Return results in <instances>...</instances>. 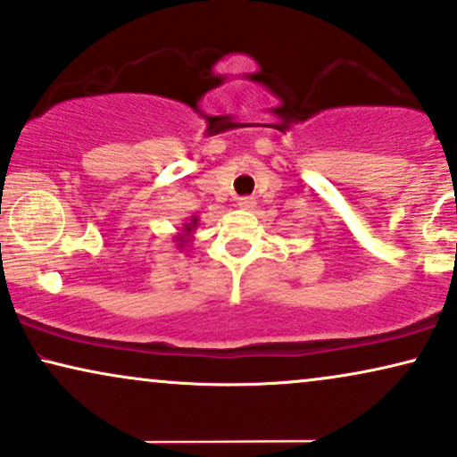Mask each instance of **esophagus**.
Here are the masks:
<instances>
[{
	"label": "esophagus",
	"instance_id": "34e87169",
	"mask_svg": "<svg viewBox=\"0 0 457 457\" xmlns=\"http://www.w3.org/2000/svg\"><path fill=\"white\" fill-rule=\"evenodd\" d=\"M237 205H239L241 210H253V207H256V201H253L252 197H239Z\"/></svg>",
	"mask_w": 457,
	"mask_h": 457
}]
</instances>
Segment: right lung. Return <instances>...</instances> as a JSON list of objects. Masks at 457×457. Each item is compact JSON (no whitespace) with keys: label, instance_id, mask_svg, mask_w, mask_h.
<instances>
[{"label":"right lung","instance_id":"obj_1","mask_svg":"<svg viewBox=\"0 0 457 457\" xmlns=\"http://www.w3.org/2000/svg\"><path fill=\"white\" fill-rule=\"evenodd\" d=\"M199 227V218L197 216H191L188 218V222H185L180 227V233L174 235V241H176V247L178 250H185L188 245V241H193V235H195V228Z\"/></svg>","mask_w":457,"mask_h":457}]
</instances>
